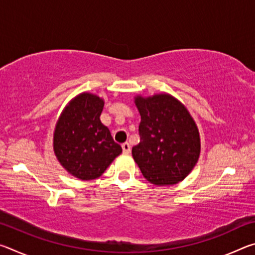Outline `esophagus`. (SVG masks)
<instances>
[{
    "mask_svg": "<svg viewBox=\"0 0 255 255\" xmlns=\"http://www.w3.org/2000/svg\"><path fill=\"white\" fill-rule=\"evenodd\" d=\"M122 147H123V152L125 154L130 153V145H129V143H127V141L122 145Z\"/></svg>",
    "mask_w": 255,
    "mask_h": 255,
    "instance_id": "1",
    "label": "esophagus"
}]
</instances>
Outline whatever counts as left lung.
<instances>
[{"instance_id":"8db88e82","label":"left lung","mask_w":255,"mask_h":255,"mask_svg":"<svg viewBox=\"0 0 255 255\" xmlns=\"http://www.w3.org/2000/svg\"><path fill=\"white\" fill-rule=\"evenodd\" d=\"M135 105L140 115V140L131 154L141 173L155 185L180 182L192 171L200 155L195 120L178 99L167 93L137 96Z\"/></svg>"}]
</instances>
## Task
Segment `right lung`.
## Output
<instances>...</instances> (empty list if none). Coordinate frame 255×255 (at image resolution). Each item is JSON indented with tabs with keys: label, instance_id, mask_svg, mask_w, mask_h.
Listing matches in <instances>:
<instances>
[{
	"label": "right lung",
	"instance_id": "add662e5",
	"mask_svg": "<svg viewBox=\"0 0 255 255\" xmlns=\"http://www.w3.org/2000/svg\"><path fill=\"white\" fill-rule=\"evenodd\" d=\"M103 106L100 97L83 92L68 102L56 124V157L68 173L80 180L99 178L123 152L101 123Z\"/></svg>",
	"mask_w": 255,
	"mask_h": 255
}]
</instances>
